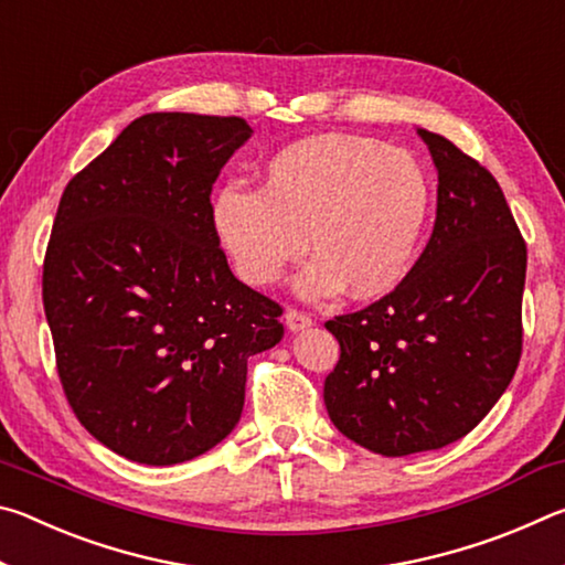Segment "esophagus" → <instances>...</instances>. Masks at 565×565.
Instances as JSON below:
<instances>
[{
	"mask_svg": "<svg viewBox=\"0 0 565 565\" xmlns=\"http://www.w3.org/2000/svg\"><path fill=\"white\" fill-rule=\"evenodd\" d=\"M284 319H286V327H289V331H303V329H309L311 323H313V319L309 317V313L296 311V309L286 311Z\"/></svg>",
	"mask_w": 565,
	"mask_h": 565,
	"instance_id": "esophagus-1",
	"label": "esophagus"
}]
</instances>
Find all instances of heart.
Listing matches in <instances>:
<instances>
[{
	"label": "heart",
	"instance_id": "obj_1",
	"mask_svg": "<svg viewBox=\"0 0 565 565\" xmlns=\"http://www.w3.org/2000/svg\"><path fill=\"white\" fill-rule=\"evenodd\" d=\"M431 179L404 149L351 134L309 137L266 161L262 186L226 184L212 232L248 286H269L309 248L306 299L347 286L376 299L404 281L431 214Z\"/></svg>",
	"mask_w": 565,
	"mask_h": 565
}]
</instances>
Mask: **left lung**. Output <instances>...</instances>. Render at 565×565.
I'll use <instances>...</instances> for the list:
<instances>
[{
    "label": "left lung",
    "instance_id": "left-lung-1",
    "mask_svg": "<svg viewBox=\"0 0 565 565\" xmlns=\"http://www.w3.org/2000/svg\"><path fill=\"white\" fill-rule=\"evenodd\" d=\"M416 131L438 171L434 234L394 291L327 321L341 356L323 404L343 436L381 456L473 431L523 343L525 242L499 181L441 134Z\"/></svg>",
    "mask_w": 565,
    "mask_h": 565
}]
</instances>
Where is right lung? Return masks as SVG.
<instances>
[{"mask_svg": "<svg viewBox=\"0 0 565 565\" xmlns=\"http://www.w3.org/2000/svg\"><path fill=\"white\" fill-rule=\"evenodd\" d=\"M252 137L238 117L134 119L66 184L44 256L56 371L79 424L129 461L184 463L242 418L246 361L281 306L232 274L212 186Z\"/></svg>", "mask_w": 565, "mask_h": 565, "instance_id": "right-lung-1", "label": "right lung"}]
</instances>
